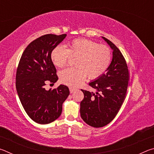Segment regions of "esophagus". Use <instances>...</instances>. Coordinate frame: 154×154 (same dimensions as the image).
<instances>
[{"label":"esophagus","mask_w":154,"mask_h":154,"mask_svg":"<svg viewBox=\"0 0 154 154\" xmlns=\"http://www.w3.org/2000/svg\"><path fill=\"white\" fill-rule=\"evenodd\" d=\"M69 90H70V92L72 93V92H74L75 91H76V89H75V88H69Z\"/></svg>","instance_id":"1"}]
</instances>
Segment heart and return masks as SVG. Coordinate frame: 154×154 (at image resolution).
Masks as SVG:
<instances>
[{
    "mask_svg": "<svg viewBox=\"0 0 154 154\" xmlns=\"http://www.w3.org/2000/svg\"><path fill=\"white\" fill-rule=\"evenodd\" d=\"M70 57L75 58L74 68H68L60 72L61 82L69 86L77 87L86 76L96 79L107 71L111 62V51L107 46L85 38H77L68 43L66 48L56 46L52 49L50 58L56 66L66 64Z\"/></svg>",
    "mask_w": 154,
    "mask_h": 154,
    "instance_id": "1",
    "label": "heart"
}]
</instances>
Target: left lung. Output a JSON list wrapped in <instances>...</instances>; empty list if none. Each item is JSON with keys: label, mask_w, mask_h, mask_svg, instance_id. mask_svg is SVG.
<instances>
[{"label": "left lung", "mask_w": 154, "mask_h": 154, "mask_svg": "<svg viewBox=\"0 0 154 154\" xmlns=\"http://www.w3.org/2000/svg\"><path fill=\"white\" fill-rule=\"evenodd\" d=\"M113 50V58L107 71L89 83L96 93L82 91L84 98L80 103L81 117L90 126L100 128L113 120L126 98L129 73L126 62L119 49L102 36Z\"/></svg>", "instance_id": "left-lung-1"}]
</instances>
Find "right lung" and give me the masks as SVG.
Masks as SVG:
<instances>
[{
  "label": "right lung",
  "instance_id": "right-lung-1",
  "mask_svg": "<svg viewBox=\"0 0 154 154\" xmlns=\"http://www.w3.org/2000/svg\"><path fill=\"white\" fill-rule=\"evenodd\" d=\"M66 36V34H48L36 38L25 49L18 64L15 83L18 96L28 116L38 124H49L58 119L70 94L64 85L49 90L44 88L47 82L54 83L58 79L50 54Z\"/></svg>",
  "mask_w": 154,
  "mask_h": 154
}]
</instances>
